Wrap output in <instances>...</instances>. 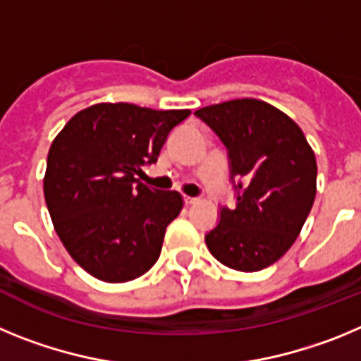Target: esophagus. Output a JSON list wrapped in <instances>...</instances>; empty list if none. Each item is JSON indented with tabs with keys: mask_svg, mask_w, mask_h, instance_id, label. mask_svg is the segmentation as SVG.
Here are the masks:
<instances>
[{
	"mask_svg": "<svg viewBox=\"0 0 361 361\" xmlns=\"http://www.w3.org/2000/svg\"><path fill=\"white\" fill-rule=\"evenodd\" d=\"M197 200H199V199H197V197H190V195H184V202H186V204H195V202H197Z\"/></svg>",
	"mask_w": 361,
	"mask_h": 361,
	"instance_id": "esophagus-1",
	"label": "esophagus"
}]
</instances>
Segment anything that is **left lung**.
<instances>
[{
	"instance_id": "obj_1",
	"label": "left lung",
	"mask_w": 361,
	"mask_h": 361,
	"mask_svg": "<svg viewBox=\"0 0 361 361\" xmlns=\"http://www.w3.org/2000/svg\"><path fill=\"white\" fill-rule=\"evenodd\" d=\"M228 149L237 206H220L206 245L220 264L260 271L293 245L317 195V159L298 124L258 101L235 99L195 111Z\"/></svg>"
}]
</instances>
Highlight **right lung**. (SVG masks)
<instances>
[{
	"label": "right lung",
	"instance_id": "obj_1",
	"mask_svg": "<svg viewBox=\"0 0 361 361\" xmlns=\"http://www.w3.org/2000/svg\"><path fill=\"white\" fill-rule=\"evenodd\" d=\"M190 114L101 103L75 114L54 139L44 200L70 257L95 279L128 282L157 262L183 197L139 177Z\"/></svg>",
	"mask_w": 361,
	"mask_h": 361
}]
</instances>
